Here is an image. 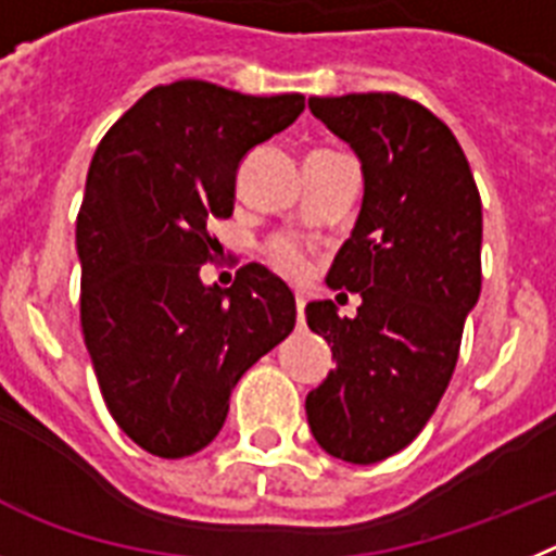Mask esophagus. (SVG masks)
I'll return each mask as SVG.
<instances>
[{
  "label": "esophagus",
  "mask_w": 556,
  "mask_h": 556,
  "mask_svg": "<svg viewBox=\"0 0 556 556\" xmlns=\"http://www.w3.org/2000/svg\"><path fill=\"white\" fill-rule=\"evenodd\" d=\"M296 313H299V325H305V296H296Z\"/></svg>",
  "instance_id": "esophagus-1"
}]
</instances>
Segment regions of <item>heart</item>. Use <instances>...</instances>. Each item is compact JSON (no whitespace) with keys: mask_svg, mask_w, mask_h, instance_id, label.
<instances>
[{"mask_svg":"<svg viewBox=\"0 0 556 556\" xmlns=\"http://www.w3.org/2000/svg\"><path fill=\"white\" fill-rule=\"evenodd\" d=\"M271 260L277 263L279 271L288 274V277H305L307 260L291 240H277V243L271 245Z\"/></svg>","mask_w":556,"mask_h":556,"instance_id":"obj_1","label":"heart"}]
</instances>
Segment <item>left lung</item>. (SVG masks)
Wrapping results in <instances>:
<instances>
[{"label":"left lung","mask_w":556,"mask_h":556,"mask_svg":"<svg viewBox=\"0 0 556 556\" xmlns=\"http://www.w3.org/2000/svg\"><path fill=\"white\" fill-rule=\"evenodd\" d=\"M364 173V204L327 285L361 293L355 318L311 302L307 327L336 369L305 400L330 456L375 465L412 445L453 378L481 293V198L462 144L437 114L394 91L311 98Z\"/></svg>","instance_id":"8db88e82"}]
</instances>
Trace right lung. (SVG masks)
Instances as JSON below:
<instances>
[{
  "mask_svg": "<svg viewBox=\"0 0 556 556\" xmlns=\"http://www.w3.org/2000/svg\"><path fill=\"white\" fill-rule=\"evenodd\" d=\"M305 111L206 80L156 86L98 144L77 212L80 327L114 422L142 451L185 458L224 428L231 389L291 336V288L257 263L201 282L254 144Z\"/></svg>",
  "mask_w": 556,
  "mask_h": 556,
  "instance_id": "1",
  "label": "right lung"
}]
</instances>
